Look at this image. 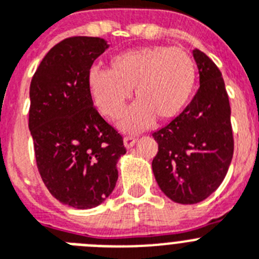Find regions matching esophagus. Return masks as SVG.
<instances>
[{
	"mask_svg": "<svg viewBox=\"0 0 259 259\" xmlns=\"http://www.w3.org/2000/svg\"><path fill=\"white\" fill-rule=\"evenodd\" d=\"M136 141H137L136 137H134V136H125L124 137V146H125V148H127V149H130V148H132V146H134L135 144H136Z\"/></svg>",
	"mask_w": 259,
	"mask_h": 259,
	"instance_id": "obj_1",
	"label": "esophagus"
}]
</instances>
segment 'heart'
Instances as JSON below:
<instances>
[{
	"instance_id": "heart-1",
	"label": "heart",
	"mask_w": 259,
	"mask_h": 259,
	"mask_svg": "<svg viewBox=\"0 0 259 259\" xmlns=\"http://www.w3.org/2000/svg\"><path fill=\"white\" fill-rule=\"evenodd\" d=\"M196 81L194 63L180 48L150 47L127 50L110 59L109 70L92 68L89 92L97 109L118 119L135 89L137 101L123 116L124 131H141L155 115L170 119L187 106Z\"/></svg>"
}]
</instances>
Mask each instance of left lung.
Segmentation results:
<instances>
[{
	"mask_svg": "<svg viewBox=\"0 0 259 259\" xmlns=\"http://www.w3.org/2000/svg\"><path fill=\"white\" fill-rule=\"evenodd\" d=\"M200 88L191 104L153 134L152 162L161 191L174 202L192 205L217 191L233 155L231 107L222 72L203 52L193 50Z\"/></svg>",
	"mask_w": 259,
	"mask_h": 259,
	"instance_id": "1",
	"label": "left lung"
}]
</instances>
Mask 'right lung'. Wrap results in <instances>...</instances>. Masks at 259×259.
<instances>
[{
	"label": "right lung",
	"instance_id": "add662e5",
	"mask_svg": "<svg viewBox=\"0 0 259 259\" xmlns=\"http://www.w3.org/2000/svg\"><path fill=\"white\" fill-rule=\"evenodd\" d=\"M109 48L100 37L74 36L48 52L29 87L28 127L41 179L59 202L98 206L114 191L123 137L93 106L88 76Z\"/></svg>",
	"mask_w": 259,
	"mask_h": 259
}]
</instances>
